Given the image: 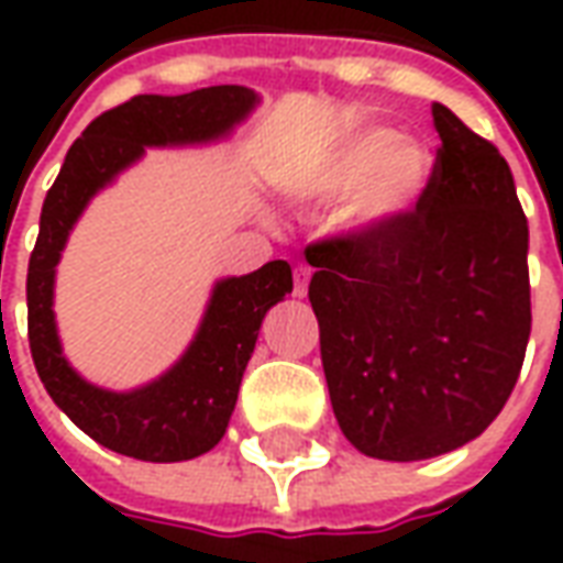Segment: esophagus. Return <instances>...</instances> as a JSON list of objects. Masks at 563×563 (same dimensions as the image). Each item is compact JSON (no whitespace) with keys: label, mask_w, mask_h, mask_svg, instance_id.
Segmentation results:
<instances>
[{"label":"esophagus","mask_w":563,"mask_h":563,"mask_svg":"<svg viewBox=\"0 0 563 563\" xmlns=\"http://www.w3.org/2000/svg\"><path fill=\"white\" fill-rule=\"evenodd\" d=\"M310 274H313V271L307 268V265H298V268H295V274H292L295 298H305V295H307V286H310Z\"/></svg>","instance_id":"34e87169"}]
</instances>
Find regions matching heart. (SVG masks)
I'll list each match as a JSON object with an SVG mask.
<instances>
[{
  "instance_id": "b5f03b06",
  "label": "heart",
  "mask_w": 563,
  "mask_h": 563,
  "mask_svg": "<svg viewBox=\"0 0 563 563\" xmlns=\"http://www.w3.org/2000/svg\"><path fill=\"white\" fill-rule=\"evenodd\" d=\"M431 172L422 141L386 126H350L310 165L305 189L319 205L346 201V222L358 232H386L413 213Z\"/></svg>"
}]
</instances>
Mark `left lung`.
Here are the masks:
<instances>
[{
	"label": "left lung",
	"mask_w": 563,
	"mask_h": 563,
	"mask_svg": "<svg viewBox=\"0 0 563 563\" xmlns=\"http://www.w3.org/2000/svg\"><path fill=\"white\" fill-rule=\"evenodd\" d=\"M422 201L386 232L305 250L343 437L383 461L434 459L504 410L531 338L528 220L512 172L446 104Z\"/></svg>",
	"instance_id": "obj_1"
}]
</instances>
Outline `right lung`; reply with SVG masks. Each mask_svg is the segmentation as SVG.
<instances>
[{
    "instance_id": "add662e5",
    "label": "right lung",
    "mask_w": 563,
    "mask_h": 563,
    "mask_svg": "<svg viewBox=\"0 0 563 563\" xmlns=\"http://www.w3.org/2000/svg\"><path fill=\"white\" fill-rule=\"evenodd\" d=\"M256 104L246 87H205L184 96H135L84 129L47 189L38 241L26 274L30 350L44 389L96 443L141 461H189L225 434L262 319L292 292L289 262L213 286L208 313L184 358L135 391H108L80 379L63 355L54 322V271L80 210L144 147L196 144L225 135Z\"/></svg>"
}]
</instances>
